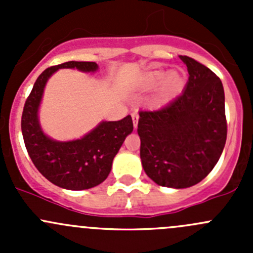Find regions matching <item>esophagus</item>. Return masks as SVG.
Wrapping results in <instances>:
<instances>
[{
  "mask_svg": "<svg viewBox=\"0 0 253 253\" xmlns=\"http://www.w3.org/2000/svg\"><path fill=\"white\" fill-rule=\"evenodd\" d=\"M131 117H132V121H133V126L134 127H137V125H138V119H139V116H138V112H132L131 114Z\"/></svg>",
  "mask_w": 253,
  "mask_h": 253,
  "instance_id": "obj_1",
  "label": "esophagus"
}]
</instances>
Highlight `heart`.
<instances>
[{
  "label": "heart",
  "mask_w": 253,
  "mask_h": 253,
  "mask_svg": "<svg viewBox=\"0 0 253 253\" xmlns=\"http://www.w3.org/2000/svg\"><path fill=\"white\" fill-rule=\"evenodd\" d=\"M143 88L150 90V89H158L157 101L158 103H165L174 96L177 95L185 86V76L178 71H172L170 73L154 71L145 76L142 83Z\"/></svg>",
  "instance_id": "b5f03b06"
}]
</instances>
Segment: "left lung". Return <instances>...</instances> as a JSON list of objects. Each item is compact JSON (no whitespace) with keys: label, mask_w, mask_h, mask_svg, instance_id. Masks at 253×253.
<instances>
[{"label":"left lung","mask_w":253,"mask_h":253,"mask_svg":"<svg viewBox=\"0 0 253 253\" xmlns=\"http://www.w3.org/2000/svg\"><path fill=\"white\" fill-rule=\"evenodd\" d=\"M188 82L180 96L159 110H141L138 134L145 174L165 187L201 182L218 163L226 142L225 96L218 76L180 56Z\"/></svg>","instance_id":"8db88e82"}]
</instances>
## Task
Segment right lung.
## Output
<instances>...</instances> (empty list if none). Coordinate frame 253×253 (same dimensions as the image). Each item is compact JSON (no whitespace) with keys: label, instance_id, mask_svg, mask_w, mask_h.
Segmentation results:
<instances>
[{"label":"right lung","instance_id":"obj_1","mask_svg":"<svg viewBox=\"0 0 253 253\" xmlns=\"http://www.w3.org/2000/svg\"><path fill=\"white\" fill-rule=\"evenodd\" d=\"M58 68L94 72L98 65L68 61L46 68L25 100L20 125L23 139L33 164L50 182L66 190H86L98 186L110 174L112 160L133 131V122L129 115L120 121L101 122L77 141L56 142L45 136L38 122V108L47 79Z\"/></svg>","mask_w":253,"mask_h":253}]
</instances>
